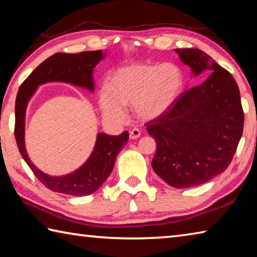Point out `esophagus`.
<instances>
[{"label": "esophagus", "mask_w": 257, "mask_h": 257, "mask_svg": "<svg viewBox=\"0 0 257 257\" xmlns=\"http://www.w3.org/2000/svg\"><path fill=\"white\" fill-rule=\"evenodd\" d=\"M139 136H141V130L137 129V128L130 130V133H129L130 139H137Z\"/></svg>", "instance_id": "34e87169"}]
</instances>
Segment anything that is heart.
Here are the masks:
<instances>
[{"label":"heart","mask_w":257,"mask_h":257,"mask_svg":"<svg viewBox=\"0 0 257 257\" xmlns=\"http://www.w3.org/2000/svg\"><path fill=\"white\" fill-rule=\"evenodd\" d=\"M184 88V72L175 63H132L111 73L99 105L107 119L123 121L124 106L134 105L139 119L152 121L176 105Z\"/></svg>","instance_id":"heart-1"}]
</instances>
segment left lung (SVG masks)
<instances>
[{
  "instance_id": "obj_1",
  "label": "left lung",
  "mask_w": 257,
  "mask_h": 257,
  "mask_svg": "<svg viewBox=\"0 0 257 257\" xmlns=\"http://www.w3.org/2000/svg\"><path fill=\"white\" fill-rule=\"evenodd\" d=\"M175 52L194 77L208 76L146 125L156 142L152 161L156 175L176 188H189L228 168L242 135L243 112L238 86L225 69L201 50Z\"/></svg>"
}]
</instances>
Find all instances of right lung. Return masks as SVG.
<instances>
[{
  "mask_svg": "<svg viewBox=\"0 0 257 257\" xmlns=\"http://www.w3.org/2000/svg\"><path fill=\"white\" fill-rule=\"evenodd\" d=\"M105 58L106 50L87 51L75 54L55 53L30 73L17 94L15 107L17 145L25 162L32 169L37 179L51 190L76 197L87 196L96 191L111 175L116 155L128 143L129 134L123 132L119 136H110L98 133L92 153L84 164L68 175H47L32 162L26 150L25 124L28 103L36 93L38 86L47 82H66L93 93L95 67Z\"/></svg>",
  "mask_w": 257,
  "mask_h": 257,
  "instance_id": "right-lung-1",
  "label": "right lung"
}]
</instances>
